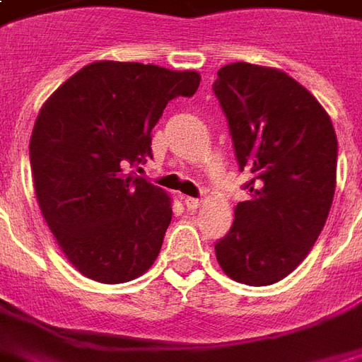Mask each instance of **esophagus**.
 Instances as JSON below:
<instances>
[{
  "mask_svg": "<svg viewBox=\"0 0 362 362\" xmlns=\"http://www.w3.org/2000/svg\"><path fill=\"white\" fill-rule=\"evenodd\" d=\"M184 205L188 207L189 211H194V209H197L202 205V199H197V197H184Z\"/></svg>",
  "mask_w": 362,
  "mask_h": 362,
  "instance_id": "esophagus-1",
  "label": "esophagus"
}]
</instances>
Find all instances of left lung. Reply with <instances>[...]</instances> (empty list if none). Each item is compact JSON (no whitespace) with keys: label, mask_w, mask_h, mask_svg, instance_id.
<instances>
[{"label":"left lung","mask_w":362,"mask_h":362,"mask_svg":"<svg viewBox=\"0 0 362 362\" xmlns=\"http://www.w3.org/2000/svg\"><path fill=\"white\" fill-rule=\"evenodd\" d=\"M217 75L213 93L252 180L215 256L230 279L264 287L287 277L326 225L337 137L324 106L285 71L236 62Z\"/></svg>","instance_id":"left-lung-1"}]
</instances>
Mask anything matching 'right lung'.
Masks as SVG:
<instances>
[{
  "label": "right lung",
  "instance_id": "obj_1",
  "mask_svg": "<svg viewBox=\"0 0 362 362\" xmlns=\"http://www.w3.org/2000/svg\"><path fill=\"white\" fill-rule=\"evenodd\" d=\"M197 71L95 62L42 104L30 135L40 211L66 258L98 283H126L157 259L173 219L165 189L127 166L147 163L166 104L192 96Z\"/></svg>",
  "mask_w": 362,
  "mask_h": 362
}]
</instances>
